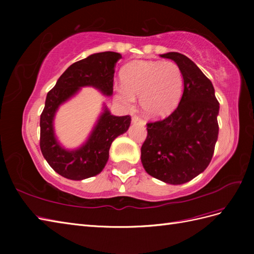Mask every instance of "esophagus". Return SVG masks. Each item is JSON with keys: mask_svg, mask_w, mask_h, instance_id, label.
I'll list each match as a JSON object with an SVG mask.
<instances>
[{"mask_svg": "<svg viewBox=\"0 0 254 254\" xmlns=\"http://www.w3.org/2000/svg\"><path fill=\"white\" fill-rule=\"evenodd\" d=\"M132 122L133 123H144V121L142 120L141 118L137 117V116H133L132 117Z\"/></svg>", "mask_w": 254, "mask_h": 254, "instance_id": "obj_1", "label": "esophagus"}]
</instances>
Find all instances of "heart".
Masks as SVG:
<instances>
[{"instance_id":"obj_1","label":"heart","mask_w":254,"mask_h":254,"mask_svg":"<svg viewBox=\"0 0 254 254\" xmlns=\"http://www.w3.org/2000/svg\"><path fill=\"white\" fill-rule=\"evenodd\" d=\"M123 82L117 85V97L131 108L139 95L145 115L163 118L179 105L183 93V74L172 61H134L124 67Z\"/></svg>"}]
</instances>
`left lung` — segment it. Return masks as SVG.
<instances>
[{
    "mask_svg": "<svg viewBox=\"0 0 254 254\" xmlns=\"http://www.w3.org/2000/svg\"><path fill=\"white\" fill-rule=\"evenodd\" d=\"M180 66L183 94L177 109L147 123L141 160L148 175L169 185L189 182L207 168L218 137L219 104L212 82L185 55H160Z\"/></svg>",
    "mask_w": 254,
    "mask_h": 254,
    "instance_id": "8db88e82",
    "label": "left lung"
}]
</instances>
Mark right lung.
Listing matches in <instances>:
<instances>
[{
    "label": "right lung",
    "mask_w": 254,
    "mask_h": 254,
    "mask_svg": "<svg viewBox=\"0 0 254 254\" xmlns=\"http://www.w3.org/2000/svg\"><path fill=\"white\" fill-rule=\"evenodd\" d=\"M122 56L106 51L90 55L73 63L47 95L45 109L40 116V149L51 168L71 180H84L97 176L105 168L112 142L126 133L131 117L111 115L107 106L97 120L86 142L75 149H66L55 133V117L59 107L76 95L82 87H94L102 95L113 93L115 66Z\"/></svg>",
    "instance_id": "right-lung-1"
}]
</instances>
